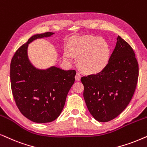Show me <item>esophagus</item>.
<instances>
[{
	"label": "esophagus",
	"mask_w": 147,
	"mask_h": 147,
	"mask_svg": "<svg viewBox=\"0 0 147 147\" xmlns=\"http://www.w3.org/2000/svg\"><path fill=\"white\" fill-rule=\"evenodd\" d=\"M81 76L79 73L76 74V75H75V80H76V81H79L80 80H81Z\"/></svg>",
	"instance_id": "34e87169"
}]
</instances>
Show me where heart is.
Segmentation results:
<instances>
[{
    "label": "heart",
    "mask_w": 147,
    "mask_h": 147,
    "mask_svg": "<svg viewBox=\"0 0 147 147\" xmlns=\"http://www.w3.org/2000/svg\"><path fill=\"white\" fill-rule=\"evenodd\" d=\"M70 54L78 58V66L87 75L100 73L108 64L110 48L106 41L92 36H81L72 39L68 46ZM69 60L70 54L64 53Z\"/></svg>",
    "instance_id": "1"
}]
</instances>
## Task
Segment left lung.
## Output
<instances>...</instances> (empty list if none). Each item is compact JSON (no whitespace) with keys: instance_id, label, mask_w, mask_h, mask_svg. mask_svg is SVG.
Returning <instances> with one entry per match:
<instances>
[{"instance_id":"1","label":"left lung","mask_w":147,"mask_h":147,"mask_svg":"<svg viewBox=\"0 0 147 147\" xmlns=\"http://www.w3.org/2000/svg\"><path fill=\"white\" fill-rule=\"evenodd\" d=\"M138 64L131 46L120 36L104 70L81 78L89 112L100 122H109L126 109L134 95Z\"/></svg>"}]
</instances>
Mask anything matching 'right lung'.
Listing matches in <instances>:
<instances>
[{
    "label": "right lung",
    "mask_w": 147,
    "mask_h": 147,
    "mask_svg": "<svg viewBox=\"0 0 147 147\" xmlns=\"http://www.w3.org/2000/svg\"><path fill=\"white\" fill-rule=\"evenodd\" d=\"M53 34L33 36L17 50L11 62V89L17 106L23 116L36 123L52 122L60 116L75 83V70H64L56 66L41 69L29 60V44Z\"/></svg>",
    "instance_id": "obj_1"
}]
</instances>
